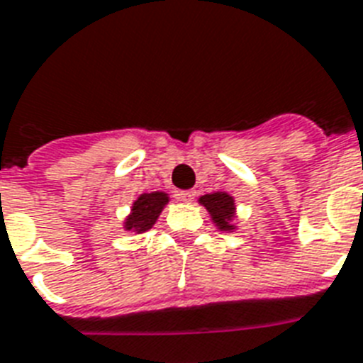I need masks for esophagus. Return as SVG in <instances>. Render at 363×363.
<instances>
[{"mask_svg": "<svg viewBox=\"0 0 363 363\" xmlns=\"http://www.w3.org/2000/svg\"><path fill=\"white\" fill-rule=\"evenodd\" d=\"M196 196V191L195 189H187V191H182L178 195L179 200H184V202H193Z\"/></svg>", "mask_w": 363, "mask_h": 363, "instance_id": "1", "label": "esophagus"}]
</instances>
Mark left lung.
Returning <instances> with one entry per match:
<instances>
[{
	"mask_svg": "<svg viewBox=\"0 0 363 363\" xmlns=\"http://www.w3.org/2000/svg\"><path fill=\"white\" fill-rule=\"evenodd\" d=\"M199 204L204 206L211 223L216 225L217 230L234 232L236 230V200L234 196L225 191H216L208 195L200 196Z\"/></svg>",
	"mask_w": 363,
	"mask_h": 363,
	"instance_id": "obj_1",
	"label": "left lung"
}]
</instances>
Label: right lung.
Wrapping results in <instances>:
<instances>
[{
  "instance_id": "add662e5",
  "label": "right lung",
  "mask_w": 363,
  "mask_h": 363,
  "mask_svg": "<svg viewBox=\"0 0 363 363\" xmlns=\"http://www.w3.org/2000/svg\"><path fill=\"white\" fill-rule=\"evenodd\" d=\"M168 202H170V196L164 191H153V193L138 195L136 200H133L129 216L121 223L123 230L135 232V234L147 232L157 223L161 211L164 210Z\"/></svg>"
}]
</instances>
